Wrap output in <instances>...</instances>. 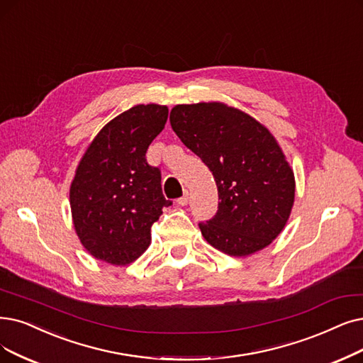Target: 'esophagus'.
<instances>
[{
	"label": "esophagus",
	"instance_id": "1",
	"mask_svg": "<svg viewBox=\"0 0 363 363\" xmlns=\"http://www.w3.org/2000/svg\"><path fill=\"white\" fill-rule=\"evenodd\" d=\"M177 202H179V206H187V202H189V192L186 191L184 195L177 199Z\"/></svg>",
	"mask_w": 363,
	"mask_h": 363
}]
</instances>
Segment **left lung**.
I'll return each mask as SVG.
<instances>
[{"instance_id": "obj_1", "label": "left lung", "mask_w": 363, "mask_h": 363, "mask_svg": "<svg viewBox=\"0 0 363 363\" xmlns=\"http://www.w3.org/2000/svg\"><path fill=\"white\" fill-rule=\"evenodd\" d=\"M174 133L217 184L219 208L199 229L214 249L249 256L279 237L295 201V176L277 140L247 113L223 103L179 104Z\"/></svg>"}]
</instances>
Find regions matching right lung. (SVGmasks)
Instances as JSON below:
<instances>
[{
	"label": "right lung",
	"instance_id": "right-lung-1",
	"mask_svg": "<svg viewBox=\"0 0 363 363\" xmlns=\"http://www.w3.org/2000/svg\"><path fill=\"white\" fill-rule=\"evenodd\" d=\"M168 107L138 104L110 121L86 149L69 187L76 234L94 257L128 265L147 250L152 225L172 202L146 152L162 131Z\"/></svg>",
	"mask_w": 363,
	"mask_h": 363
}]
</instances>
